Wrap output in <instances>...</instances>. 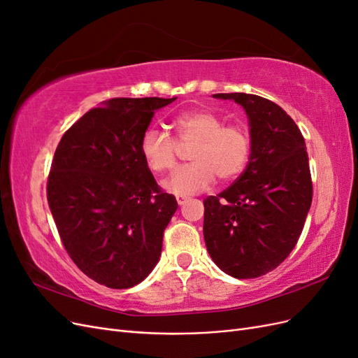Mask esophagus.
I'll list each match as a JSON object with an SVG mask.
<instances>
[{
	"instance_id": "obj_1",
	"label": "esophagus",
	"mask_w": 358,
	"mask_h": 358,
	"mask_svg": "<svg viewBox=\"0 0 358 358\" xmlns=\"http://www.w3.org/2000/svg\"><path fill=\"white\" fill-rule=\"evenodd\" d=\"M176 201H178L179 206H182V204H185L188 201V197L187 196H176Z\"/></svg>"
}]
</instances>
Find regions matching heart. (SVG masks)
<instances>
[{
	"label": "heart",
	"instance_id": "1",
	"mask_svg": "<svg viewBox=\"0 0 358 358\" xmlns=\"http://www.w3.org/2000/svg\"><path fill=\"white\" fill-rule=\"evenodd\" d=\"M182 146L192 145L191 164L166 179L164 187L176 194H194L210 187L218 176L222 182L239 178L251 157V136L239 124H225L212 110H189L171 122ZM170 134L149 128L140 140V152L154 173H167L178 166L179 145Z\"/></svg>",
	"mask_w": 358,
	"mask_h": 358
}]
</instances>
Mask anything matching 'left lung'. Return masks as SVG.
<instances>
[{"label": "left lung", "mask_w": 358, "mask_h": 358, "mask_svg": "<svg viewBox=\"0 0 358 358\" xmlns=\"http://www.w3.org/2000/svg\"><path fill=\"white\" fill-rule=\"evenodd\" d=\"M249 119L251 157L234 183L204 204L206 248L222 272L251 279L272 272L294 249L312 203L305 138L289 115L259 95L231 92Z\"/></svg>", "instance_id": "left-lung-1"}]
</instances>
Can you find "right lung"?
<instances>
[{"label": "right lung", "instance_id": "obj_1", "mask_svg": "<svg viewBox=\"0 0 358 358\" xmlns=\"http://www.w3.org/2000/svg\"><path fill=\"white\" fill-rule=\"evenodd\" d=\"M175 100H107L64 133L53 155L48 201L61 242L101 285L134 287L159 259L178 201L158 187L140 140L155 110Z\"/></svg>", "mask_w": 358, "mask_h": 358}]
</instances>
